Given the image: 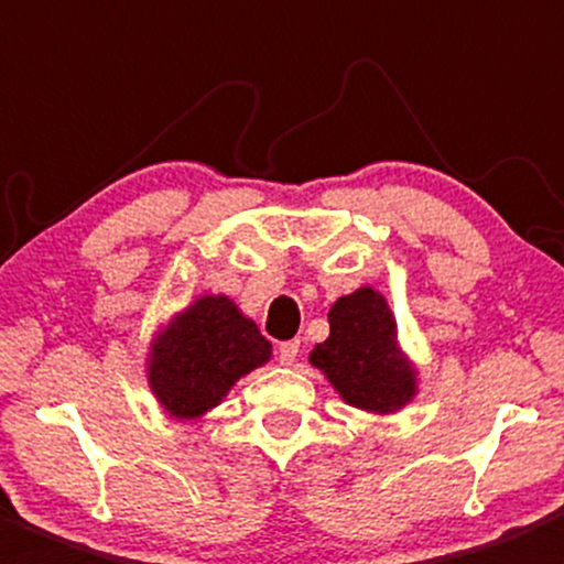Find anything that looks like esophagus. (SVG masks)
Returning <instances> with one entry per match:
<instances>
[{
    "label": "esophagus",
    "instance_id": "esophagus-1",
    "mask_svg": "<svg viewBox=\"0 0 564 564\" xmlns=\"http://www.w3.org/2000/svg\"><path fill=\"white\" fill-rule=\"evenodd\" d=\"M300 355V340H286V344L278 346V362L281 366H292Z\"/></svg>",
    "mask_w": 564,
    "mask_h": 564
}]
</instances>
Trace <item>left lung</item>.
I'll list each match as a JSON object with an SVG mask.
<instances>
[{
	"mask_svg": "<svg viewBox=\"0 0 564 564\" xmlns=\"http://www.w3.org/2000/svg\"><path fill=\"white\" fill-rule=\"evenodd\" d=\"M327 340L308 362L324 373L340 401L366 414L388 417L417 398L420 371L398 340L388 297L373 286L344 294L329 308Z\"/></svg>",
	"mask_w": 564,
	"mask_h": 564,
	"instance_id": "1",
	"label": "left lung"
}]
</instances>
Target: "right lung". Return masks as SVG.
Masks as SVG:
<instances>
[{
    "label": "right lung",
    "mask_w": 564,
    "mask_h": 564,
    "mask_svg": "<svg viewBox=\"0 0 564 564\" xmlns=\"http://www.w3.org/2000/svg\"><path fill=\"white\" fill-rule=\"evenodd\" d=\"M272 344L226 294H198L155 329L144 360L147 384L163 414L180 423L202 420L256 368Z\"/></svg>",
    "instance_id": "add662e5"
}]
</instances>
